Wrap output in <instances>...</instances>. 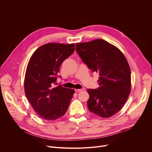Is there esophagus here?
<instances>
[{"label":"esophagus","instance_id":"1","mask_svg":"<svg viewBox=\"0 0 152 152\" xmlns=\"http://www.w3.org/2000/svg\"><path fill=\"white\" fill-rule=\"evenodd\" d=\"M84 90V88H81V89H75V92H80V91H83Z\"/></svg>","mask_w":152,"mask_h":152}]
</instances>
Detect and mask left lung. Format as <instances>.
<instances>
[{"instance_id": "obj_1", "label": "left lung", "mask_w": 152, "mask_h": 152, "mask_svg": "<svg viewBox=\"0 0 152 152\" xmlns=\"http://www.w3.org/2000/svg\"><path fill=\"white\" fill-rule=\"evenodd\" d=\"M76 50L92 72L99 73V87L87 90L90 111L103 118L113 116L121 109L131 91V72L125 56L102 39L77 43Z\"/></svg>"}]
</instances>
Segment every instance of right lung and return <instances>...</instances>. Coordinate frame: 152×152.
I'll return each mask as SVG.
<instances>
[{"instance_id": "obj_1", "label": "right lung", "mask_w": 152, "mask_h": 152, "mask_svg": "<svg viewBox=\"0 0 152 152\" xmlns=\"http://www.w3.org/2000/svg\"><path fill=\"white\" fill-rule=\"evenodd\" d=\"M75 51V45L48 43L33 53L28 62L25 91L35 112L46 120H56L66 114L75 90L56 86L62 62Z\"/></svg>"}]
</instances>
